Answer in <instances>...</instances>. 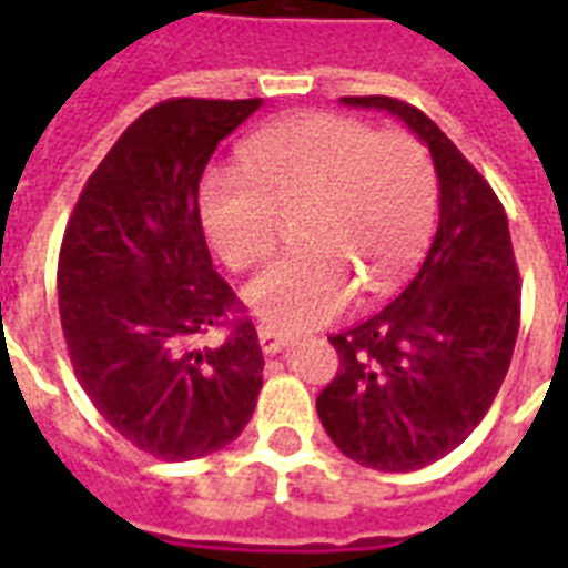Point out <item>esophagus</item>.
<instances>
[{
  "label": "esophagus",
  "instance_id": "esophagus-1",
  "mask_svg": "<svg viewBox=\"0 0 568 568\" xmlns=\"http://www.w3.org/2000/svg\"><path fill=\"white\" fill-rule=\"evenodd\" d=\"M288 342H292V336L283 333V329L271 327V324H258V345H262L265 354H280Z\"/></svg>",
  "mask_w": 568,
  "mask_h": 568
}]
</instances>
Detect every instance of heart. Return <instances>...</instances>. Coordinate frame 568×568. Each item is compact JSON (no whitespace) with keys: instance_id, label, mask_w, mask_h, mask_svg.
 I'll use <instances>...</instances> for the list:
<instances>
[{"instance_id":"1","label":"heart","mask_w":568,"mask_h":568,"mask_svg":"<svg viewBox=\"0 0 568 568\" xmlns=\"http://www.w3.org/2000/svg\"><path fill=\"white\" fill-rule=\"evenodd\" d=\"M436 176L406 132H374L342 114H294L241 146V176L209 173L200 217L217 256L253 271L274 256L276 221L303 212V253L247 288V306L280 327H318L356 288L404 283L430 239Z\"/></svg>"}]
</instances>
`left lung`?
<instances>
[{
    "instance_id": "8db88e82",
    "label": "left lung",
    "mask_w": 568,
    "mask_h": 568,
    "mask_svg": "<svg viewBox=\"0 0 568 568\" xmlns=\"http://www.w3.org/2000/svg\"><path fill=\"white\" fill-rule=\"evenodd\" d=\"M342 102L395 114L430 150L439 226L404 292L329 338L342 365L315 406L345 457L415 471L466 442L493 406L519 336V267L504 205L424 111L392 97Z\"/></svg>"
}]
</instances>
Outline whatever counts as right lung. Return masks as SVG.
Here are the masks:
<instances>
[{"instance_id": "1", "label": "right lung", "mask_w": 568, "mask_h": 568, "mask_svg": "<svg viewBox=\"0 0 568 568\" xmlns=\"http://www.w3.org/2000/svg\"><path fill=\"white\" fill-rule=\"evenodd\" d=\"M262 100H168L84 182L58 256L73 372L135 448L185 463L230 445L256 409L262 347L212 267L196 191L223 138ZM226 323L223 346L195 338Z\"/></svg>"}]
</instances>
